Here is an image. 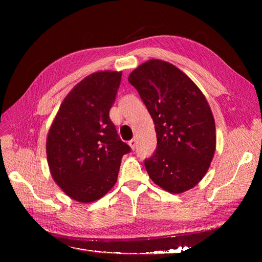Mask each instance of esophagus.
<instances>
[{"label":"esophagus","mask_w":262,"mask_h":262,"mask_svg":"<svg viewBox=\"0 0 262 262\" xmlns=\"http://www.w3.org/2000/svg\"><path fill=\"white\" fill-rule=\"evenodd\" d=\"M129 145H130V147L132 149H134V148H136V145H137V141L134 140V139H132L131 141H129Z\"/></svg>","instance_id":"34e87169"}]
</instances>
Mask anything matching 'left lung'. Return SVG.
<instances>
[{"label":"left lung","instance_id":"obj_1","mask_svg":"<svg viewBox=\"0 0 262 262\" xmlns=\"http://www.w3.org/2000/svg\"><path fill=\"white\" fill-rule=\"evenodd\" d=\"M128 81L152 117L157 147L144 161L148 176L171 193L191 189L208 171L215 152V122L204 95L175 66L153 59Z\"/></svg>","mask_w":262,"mask_h":262}]
</instances>
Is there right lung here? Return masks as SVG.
Instances as JSON below:
<instances>
[{
  "mask_svg": "<svg viewBox=\"0 0 262 262\" xmlns=\"http://www.w3.org/2000/svg\"><path fill=\"white\" fill-rule=\"evenodd\" d=\"M121 72H96L85 77L61 104L47 138L52 178L70 198L98 200L114 187L121 158L131 147L110 120Z\"/></svg>",
  "mask_w": 262,
  "mask_h": 262,
  "instance_id": "obj_1",
  "label": "right lung"
}]
</instances>
